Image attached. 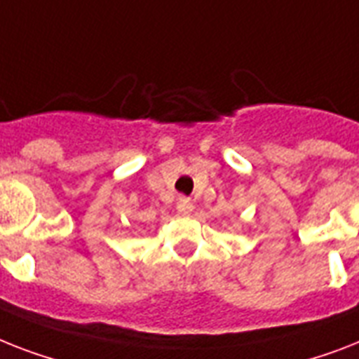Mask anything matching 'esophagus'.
I'll return each mask as SVG.
<instances>
[{"instance_id":"esophagus-1","label":"esophagus","mask_w":359,"mask_h":359,"mask_svg":"<svg viewBox=\"0 0 359 359\" xmlns=\"http://www.w3.org/2000/svg\"><path fill=\"white\" fill-rule=\"evenodd\" d=\"M191 210H194V203H191L189 199L180 197V199L177 201V212H179L180 215H189L191 214Z\"/></svg>"}]
</instances>
